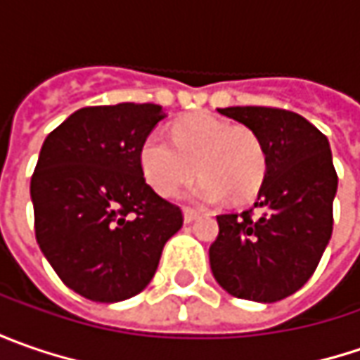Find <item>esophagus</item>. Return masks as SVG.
I'll list each match as a JSON object with an SVG mask.
<instances>
[{
	"mask_svg": "<svg viewBox=\"0 0 360 360\" xmlns=\"http://www.w3.org/2000/svg\"><path fill=\"white\" fill-rule=\"evenodd\" d=\"M198 212H196V210H194V208H184V222H188V224H190V222H194V220H196V218H198Z\"/></svg>",
	"mask_w": 360,
	"mask_h": 360,
	"instance_id": "1",
	"label": "esophagus"
}]
</instances>
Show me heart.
<instances>
[{
  "instance_id": "obj_1",
  "label": "heart",
  "mask_w": 360,
  "mask_h": 360,
  "mask_svg": "<svg viewBox=\"0 0 360 360\" xmlns=\"http://www.w3.org/2000/svg\"><path fill=\"white\" fill-rule=\"evenodd\" d=\"M140 166L148 184L168 198L180 192L196 168L202 176L188 188L190 200L212 204L226 194L232 200H248L262 186L266 152L252 128L196 114L174 122L170 140L148 136L140 148Z\"/></svg>"
}]
</instances>
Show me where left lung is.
I'll use <instances>...</instances> for the list:
<instances>
[{
  "label": "left lung",
  "instance_id": "8db88e82",
  "mask_svg": "<svg viewBox=\"0 0 360 360\" xmlns=\"http://www.w3.org/2000/svg\"><path fill=\"white\" fill-rule=\"evenodd\" d=\"M258 134L266 174L255 208L220 214L210 244L216 283L232 297L276 302L312 276L333 234L339 178L326 136L295 112L264 105L218 108Z\"/></svg>",
  "mask_w": 360,
  "mask_h": 360
}]
</instances>
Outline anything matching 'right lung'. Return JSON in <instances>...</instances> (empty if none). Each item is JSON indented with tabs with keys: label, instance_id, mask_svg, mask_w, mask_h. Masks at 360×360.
Masks as SVG:
<instances>
[{
	"label": "right lung",
	"instance_id": "right-lung-1",
	"mask_svg": "<svg viewBox=\"0 0 360 360\" xmlns=\"http://www.w3.org/2000/svg\"><path fill=\"white\" fill-rule=\"evenodd\" d=\"M162 105H90L41 146L32 176L35 240L74 292L94 302L136 297L182 229V210L146 182L140 148Z\"/></svg>",
	"mask_w": 360,
	"mask_h": 360
}]
</instances>
